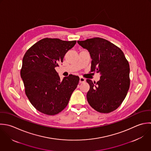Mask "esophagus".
Instances as JSON below:
<instances>
[{"instance_id":"1","label":"esophagus","mask_w":151,"mask_h":151,"mask_svg":"<svg viewBox=\"0 0 151 151\" xmlns=\"http://www.w3.org/2000/svg\"><path fill=\"white\" fill-rule=\"evenodd\" d=\"M86 81L85 78H83V77H80V79H79V82L80 83H83V82H85Z\"/></svg>"}]
</instances>
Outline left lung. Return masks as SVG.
<instances>
[{"label":"left lung","instance_id":"obj_1","mask_svg":"<svg viewBox=\"0 0 151 151\" xmlns=\"http://www.w3.org/2000/svg\"><path fill=\"white\" fill-rule=\"evenodd\" d=\"M78 43L86 49L92 58L91 72L101 75L96 83L90 79L87 101L95 111L108 114L116 110L125 99L130 86L129 65L122 50L101 37Z\"/></svg>","mask_w":151,"mask_h":151}]
</instances>
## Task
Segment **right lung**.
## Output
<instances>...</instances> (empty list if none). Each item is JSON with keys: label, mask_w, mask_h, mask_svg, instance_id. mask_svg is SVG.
I'll return each instance as SVG.
<instances>
[{"label": "right lung", "mask_w": 151, "mask_h": 151, "mask_svg": "<svg viewBox=\"0 0 151 151\" xmlns=\"http://www.w3.org/2000/svg\"><path fill=\"white\" fill-rule=\"evenodd\" d=\"M76 43L44 38L32 46L23 56L20 76L25 93L32 105L44 114L55 115L63 111L77 87L79 76L69 75L60 81L55 69Z\"/></svg>", "instance_id": "right-lung-1"}]
</instances>
